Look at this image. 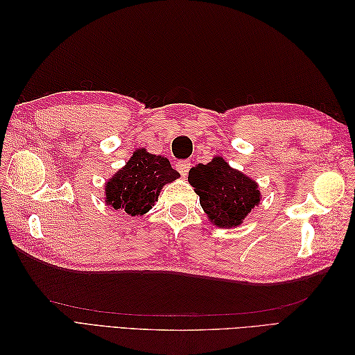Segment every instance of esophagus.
<instances>
[{
	"mask_svg": "<svg viewBox=\"0 0 355 355\" xmlns=\"http://www.w3.org/2000/svg\"><path fill=\"white\" fill-rule=\"evenodd\" d=\"M191 161L189 159H182V161H178L176 163V168H178V171L179 173L182 175V176H187L188 175V171H189V168H191Z\"/></svg>",
	"mask_w": 355,
	"mask_h": 355,
	"instance_id": "34e87169",
	"label": "esophagus"
}]
</instances>
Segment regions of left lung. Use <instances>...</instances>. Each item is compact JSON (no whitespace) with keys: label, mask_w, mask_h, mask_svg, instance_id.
<instances>
[{"label":"left lung","mask_w":355,"mask_h":355,"mask_svg":"<svg viewBox=\"0 0 355 355\" xmlns=\"http://www.w3.org/2000/svg\"><path fill=\"white\" fill-rule=\"evenodd\" d=\"M188 180L200 197L209 220L219 228H235L261 202L256 182L232 168L222 157L189 170Z\"/></svg>","instance_id":"1"}]
</instances>
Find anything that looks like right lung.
Listing matches in <instances>:
<instances>
[{"instance_id": "right-lung-1", "label": "right lung", "mask_w": 355, "mask_h": 355, "mask_svg": "<svg viewBox=\"0 0 355 355\" xmlns=\"http://www.w3.org/2000/svg\"><path fill=\"white\" fill-rule=\"evenodd\" d=\"M179 176L166 157L145 148L136 149L125 166L106 182L105 202L128 216H142L158 201L163 187Z\"/></svg>"}]
</instances>
